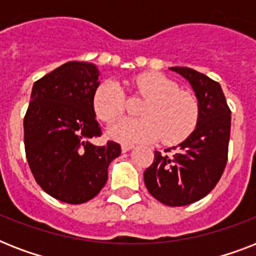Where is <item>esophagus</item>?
Segmentation results:
<instances>
[{
    "mask_svg": "<svg viewBox=\"0 0 256 256\" xmlns=\"http://www.w3.org/2000/svg\"><path fill=\"white\" fill-rule=\"evenodd\" d=\"M122 152H130V150H132V148H134V146H132V144H122Z\"/></svg>",
    "mask_w": 256,
    "mask_h": 256,
    "instance_id": "esophagus-1",
    "label": "esophagus"
}]
</instances>
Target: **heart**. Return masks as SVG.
Masks as SVG:
<instances>
[{"mask_svg":"<svg viewBox=\"0 0 256 256\" xmlns=\"http://www.w3.org/2000/svg\"><path fill=\"white\" fill-rule=\"evenodd\" d=\"M132 88L148 102L140 110L142 120L122 118L108 128V136L124 144L182 142L194 132L199 120V102L191 92L158 73H144L132 81ZM92 110L98 120L112 122L122 116L124 96L116 81H104L92 96Z\"/></svg>","mask_w":256,"mask_h":256,"instance_id":"1","label":"heart"}]
</instances>
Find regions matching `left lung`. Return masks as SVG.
Masks as SVG:
<instances>
[{"label":"left lung","mask_w":256,"mask_h":256,"mask_svg":"<svg viewBox=\"0 0 256 256\" xmlns=\"http://www.w3.org/2000/svg\"><path fill=\"white\" fill-rule=\"evenodd\" d=\"M170 70L182 76L194 90L200 110L199 120L182 144L171 148V154L156 152L144 178L156 200L176 207L206 196L222 176L227 164L231 112L218 82L190 68L174 66Z\"/></svg>","instance_id":"obj_1"}]
</instances>
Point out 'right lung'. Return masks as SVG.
I'll return each instance as SVG.
<instances>
[{
    "label": "right lung",
    "mask_w": 256,
    "mask_h": 256,
    "mask_svg": "<svg viewBox=\"0 0 256 256\" xmlns=\"http://www.w3.org/2000/svg\"><path fill=\"white\" fill-rule=\"evenodd\" d=\"M100 70L88 62H66L34 82L24 118L28 164L41 188L70 204L85 203L108 182V164L120 146L100 136L92 110Z\"/></svg>",
    "instance_id": "obj_1"
}]
</instances>
